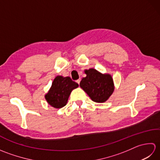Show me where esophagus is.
<instances>
[{
	"mask_svg": "<svg viewBox=\"0 0 160 160\" xmlns=\"http://www.w3.org/2000/svg\"><path fill=\"white\" fill-rule=\"evenodd\" d=\"M76 82H77L78 84H80V79H78V80H76Z\"/></svg>",
	"mask_w": 160,
	"mask_h": 160,
	"instance_id": "34e87169",
	"label": "esophagus"
}]
</instances>
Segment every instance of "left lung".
Returning <instances> with one entry per match:
<instances>
[{
	"label": "left lung",
	"mask_w": 160,
	"mask_h": 160,
	"mask_svg": "<svg viewBox=\"0 0 160 160\" xmlns=\"http://www.w3.org/2000/svg\"><path fill=\"white\" fill-rule=\"evenodd\" d=\"M87 74L80 86L93 102L102 103L106 102L114 91L113 80L110 74H102L95 69L84 71Z\"/></svg>",
	"instance_id": "1"
}]
</instances>
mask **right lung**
Here are the masks:
<instances>
[{
    "label": "right lung",
    "instance_id": "add662e5",
    "mask_svg": "<svg viewBox=\"0 0 160 160\" xmlns=\"http://www.w3.org/2000/svg\"><path fill=\"white\" fill-rule=\"evenodd\" d=\"M78 86V84L71 80L70 77L58 76L53 80L48 93L45 95V99L52 107L60 108L67 104L71 91Z\"/></svg>",
    "mask_w": 160,
    "mask_h": 160
}]
</instances>
